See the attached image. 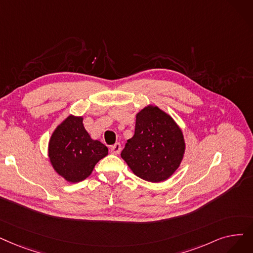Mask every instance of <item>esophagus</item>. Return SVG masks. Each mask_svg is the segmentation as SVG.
<instances>
[{
  "label": "esophagus",
  "instance_id": "34e87169",
  "mask_svg": "<svg viewBox=\"0 0 253 253\" xmlns=\"http://www.w3.org/2000/svg\"><path fill=\"white\" fill-rule=\"evenodd\" d=\"M121 144L120 142H117V144H115L112 148H111V152H112V154H115V155H118V154H120V152H121Z\"/></svg>",
  "mask_w": 253,
  "mask_h": 253
}]
</instances>
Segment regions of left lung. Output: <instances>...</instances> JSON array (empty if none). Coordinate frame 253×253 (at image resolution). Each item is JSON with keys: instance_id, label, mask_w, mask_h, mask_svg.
I'll use <instances>...</instances> for the list:
<instances>
[{"instance_id": "1", "label": "left lung", "mask_w": 253, "mask_h": 253, "mask_svg": "<svg viewBox=\"0 0 253 253\" xmlns=\"http://www.w3.org/2000/svg\"><path fill=\"white\" fill-rule=\"evenodd\" d=\"M186 144L175 121L156 105H147L135 116L134 135L127 140L121 157L140 179L159 183L180 167Z\"/></svg>"}]
</instances>
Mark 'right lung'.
<instances>
[{
  "mask_svg": "<svg viewBox=\"0 0 253 253\" xmlns=\"http://www.w3.org/2000/svg\"><path fill=\"white\" fill-rule=\"evenodd\" d=\"M83 120L82 116L69 115L53 130L48 141L51 167L69 183L86 179L97 162L108 154L107 147L87 133Z\"/></svg>",
  "mask_w": 253,
  "mask_h": 253,
  "instance_id": "add662e5",
  "label": "right lung"
}]
</instances>
